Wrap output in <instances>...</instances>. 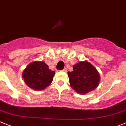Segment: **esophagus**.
Returning a JSON list of instances; mask_svg holds the SVG:
<instances>
[{
	"label": "esophagus",
	"instance_id": "34e87169",
	"mask_svg": "<svg viewBox=\"0 0 126 126\" xmlns=\"http://www.w3.org/2000/svg\"><path fill=\"white\" fill-rule=\"evenodd\" d=\"M63 71H65V72H66V71H67V68H64L63 70Z\"/></svg>",
	"mask_w": 126,
	"mask_h": 126
}]
</instances>
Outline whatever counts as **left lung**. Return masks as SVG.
Listing matches in <instances>:
<instances>
[{
	"label": "left lung",
	"mask_w": 126,
	"mask_h": 126,
	"mask_svg": "<svg viewBox=\"0 0 126 126\" xmlns=\"http://www.w3.org/2000/svg\"><path fill=\"white\" fill-rule=\"evenodd\" d=\"M70 86L78 93L84 94L94 90L99 83V75L94 66L88 62L73 66V71L68 72Z\"/></svg>",
	"instance_id": "obj_1"
}]
</instances>
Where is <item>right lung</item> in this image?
<instances>
[{
    "instance_id": "add662e5",
    "label": "right lung",
    "mask_w": 126,
    "mask_h": 126,
    "mask_svg": "<svg viewBox=\"0 0 126 126\" xmlns=\"http://www.w3.org/2000/svg\"><path fill=\"white\" fill-rule=\"evenodd\" d=\"M55 73L43 62H34L28 65L22 76L28 86L35 90H43L52 82Z\"/></svg>"
}]
</instances>
